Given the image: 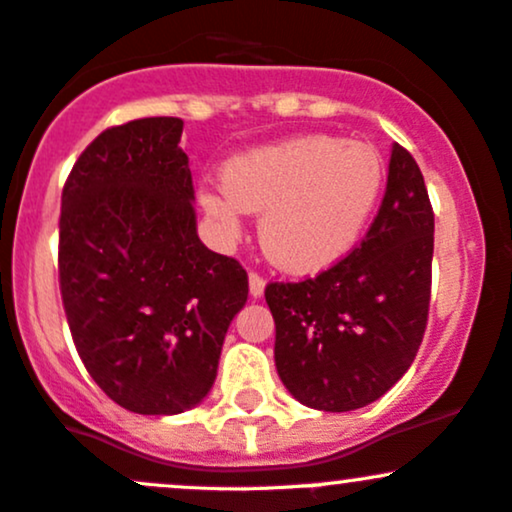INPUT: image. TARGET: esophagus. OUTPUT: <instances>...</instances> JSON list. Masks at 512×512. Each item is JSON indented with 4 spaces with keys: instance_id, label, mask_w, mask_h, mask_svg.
Listing matches in <instances>:
<instances>
[{
    "instance_id": "1",
    "label": "esophagus",
    "mask_w": 512,
    "mask_h": 512,
    "mask_svg": "<svg viewBox=\"0 0 512 512\" xmlns=\"http://www.w3.org/2000/svg\"><path fill=\"white\" fill-rule=\"evenodd\" d=\"M249 290L254 298H261L263 290H266V280H263L261 273H254V271L249 273Z\"/></svg>"
}]
</instances>
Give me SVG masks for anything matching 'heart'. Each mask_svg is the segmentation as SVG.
Segmentation results:
<instances>
[{
  "label": "heart",
  "mask_w": 512,
  "mask_h": 512,
  "mask_svg": "<svg viewBox=\"0 0 512 512\" xmlns=\"http://www.w3.org/2000/svg\"><path fill=\"white\" fill-rule=\"evenodd\" d=\"M224 183L200 190L219 232L239 236L249 212H263L261 244L288 273L332 268L364 239L386 166L364 141L307 134L254 148L224 166Z\"/></svg>",
  "instance_id": "1"
}]
</instances>
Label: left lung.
<instances>
[{
    "mask_svg": "<svg viewBox=\"0 0 512 512\" xmlns=\"http://www.w3.org/2000/svg\"><path fill=\"white\" fill-rule=\"evenodd\" d=\"M434 214L415 158L393 144L388 185L366 239L300 283H268L276 368L302 405L364 408L403 378L427 327Z\"/></svg>",
    "mask_w": 512,
    "mask_h": 512,
    "instance_id": "8db88e82",
    "label": "left lung"
}]
</instances>
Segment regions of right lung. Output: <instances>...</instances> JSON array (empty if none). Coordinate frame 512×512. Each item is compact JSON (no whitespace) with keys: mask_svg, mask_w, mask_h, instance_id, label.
<instances>
[{"mask_svg":"<svg viewBox=\"0 0 512 512\" xmlns=\"http://www.w3.org/2000/svg\"><path fill=\"white\" fill-rule=\"evenodd\" d=\"M183 119L102 131L60 197L58 276L87 373L139 415L195 408L217 378L224 334L249 298L236 258L197 236Z\"/></svg>","mask_w":512,"mask_h":512,"instance_id":"right-lung-1","label":"right lung"}]
</instances>
